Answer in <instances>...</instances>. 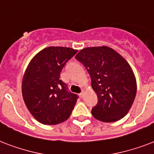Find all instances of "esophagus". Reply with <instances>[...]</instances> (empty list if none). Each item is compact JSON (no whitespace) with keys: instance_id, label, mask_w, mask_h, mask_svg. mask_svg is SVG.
I'll return each instance as SVG.
<instances>
[{"instance_id":"1","label":"esophagus","mask_w":154,"mask_h":154,"mask_svg":"<svg viewBox=\"0 0 154 154\" xmlns=\"http://www.w3.org/2000/svg\"><path fill=\"white\" fill-rule=\"evenodd\" d=\"M80 97H81V98H83L84 97V92H81V93H80Z\"/></svg>"}]
</instances>
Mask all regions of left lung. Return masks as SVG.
<instances>
[{"label": "left lung", "instance_id": "obj_1", "mask_svg": "<svg viewBox=\"0 0 154 154\" xmlns=\"http://www.w3.org/2000/svg\"><path fill=\"white\" fill-rule=\"evenodd\" d=\"M92 80L98 103L92 115L101 122H112L123 118L131 109L137 83L129 63L111 47H87L76 55Z\"/></svg>", "mask_w": 154, "mask_h": 154}]
</instances>
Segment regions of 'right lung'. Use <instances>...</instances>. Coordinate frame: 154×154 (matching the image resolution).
Instances as JSON below:
<instances>
[{
  "label": "right lung",
  "mask_w": 154,
  "mask_h": 154,
  "mask_svg": "<svg viewBox=\"0 0 154 154\" xmlns=\"http://www.w3.org/2000/svg\"><path fill=\"white\" fill-rule=\"evenodd\" d=\"M77 50L50 47L31 60L23 74L22 95L27 109L39 122L56 125L67 120L77 100V95L68 92L60 79L66 62Z\"/></svg>",
  "instance_id": "obj_1"
}]
</instances>
